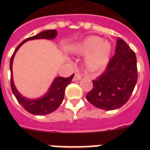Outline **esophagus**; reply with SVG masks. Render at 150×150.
I'll list each match as a JSON object with an SVG mask.
<instances>
[{"label": "esophagus", "mask_w": 150, "mask_h": 150, "mask_svg": "<svg viewBox=\"0 0 150 150\" xmlns=\"http://www.w3.org/2000/svg\"><path fill=\"white\" fill-rule=\"evenodd\" d=\"M82 75H80V74H75V75H74V77H73V81H74V82L79 81V80H80L82 79Z\"/></svg>", "instance_id": "34e87169"}]
</instances>
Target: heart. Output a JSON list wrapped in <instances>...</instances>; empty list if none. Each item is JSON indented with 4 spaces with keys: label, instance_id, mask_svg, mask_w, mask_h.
Wrapping results in <instances>:
<instances>
[{
    "label": "heart",
    "instance_id": "1",
    "mask_svg": "<svg viewBox=\"0 0 150 150\" xmlns=\"http://www.w3.org/2000/svg\"><path fill=\"white\" fill-rule=\"evenodd\" d=\"M73 51L81 55H87L85 66L90 72H96L107 65L111 54V45L96 36H88L73 48Z\"/></svg>",
    "mask_w": 150,
    "mask_h": 150
}]
</instances>
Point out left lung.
<instances>
[{"instance_id":"8db88e82","label":"left lung","mask_w":150,"mask_h":150,"mask_svg":"<svg viewBox=\"0 0 150 150\" xmlns=\"http://www.w3.org/2000/svg\"><path fill=\"white\" fill-rule=\"evenodd\" d=\"M138 79L136 56L130 47L117 38L115 54L106 70L86 95L91 104L106 110L118 109L130 98Z\"/></svg>"}]
</instances>
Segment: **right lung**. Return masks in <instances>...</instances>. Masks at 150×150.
<instances>
[{
	"mask_svg": "<svg viewBox=\"0 0 150 150\" xmlns=\"http://www.w3.org/2000/svg\"><path fill=\"white\" fill-rule=\"evenodd\" d=\"M57 35V30L50 29V30H45V31L41 32L36 36L25 39L16 47L14 54L11 57V88L12 93H14L15 98L17 99L18 103L24 107V109L29 112L30 114H35V115H46V114H50L58 108L64 97V90H65L66 86L68 84H70V82H71V80L74 77V75H71L68 78H55L52 82L51 86L48 89L47 93L44 94V96L37 99H28L22 96V94H20V93L18 91L15 84H14L12 74L13 60H14V57H15L17 50L19 49L20 47L23 43L27 41L32 40H39V39L53 40L56 37Z\"/></svg>",
	"mask_w": 150,
	"mask_h": 150,
	"instance_id": "1",
	"label": "right lung"
}]
</instances>
